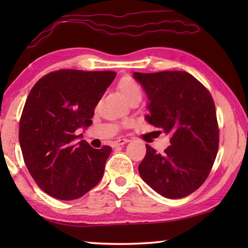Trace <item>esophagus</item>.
<instances>
[{
    "instance_id": "1",
    "label": "esophagus",
    "mask_w": 248,
    "mask_h": 248,
    "mask_svg": "<svg viewBox=\"0 0 248 248\" xmlns=\"http://www.w3.org/2000/svg\"><path fill=\"white\" fill-rule=\"evenodd\" d=\"M128 141H130V140H128V139L118 138L117 140H115V141L113 142V147L115 148V147H118V145H123V144H125V143H127Z\"/></svg>"
}]
</instances>
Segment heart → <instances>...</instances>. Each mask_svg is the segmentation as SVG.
<instances>
[{"mask_svg":"<svg viewBox=\"0 0 248 248\" xmlns=\"http://www.w3.org/2000/svg\"><path fill=\"white\" fill-rule=\"evenodd\" d=\"M117 88L122 93V96H123L127 101L130 100L131 98H133L135 96H141L142 94L140 86H139L133 79H131V78L128 77L122 78L120 82L117 84Z\"/></svg>","mask_w":248,"mask_h":248,"instance_id":"1","label":"heart"}]
</instances>
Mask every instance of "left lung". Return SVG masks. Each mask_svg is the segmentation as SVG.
Here are the masks:
<instances>
[{
  "label": "left lung",
  "instance_id": "8db88e82",
  "mask_svg": "<svg viewBox=\"0 0 248 248\" xmlns=\"http://www.w3.org/2000/svg\"><path fill=\"white\" fill-rule=\"evenodd\" d=\"M148 96V123L170 135L164 154L147 144L141 178L167 199L185 198L208 177L219 147L216 106L208 89L183 71L134 72Z\"/></svg>",
  "mask_w": 248,
  "mask_h": 248
}]
</instances>
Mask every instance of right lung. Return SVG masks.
I'll return each mask as SVG.
<instances>
[{"label":"right lung","instance_id":"add662e5","mask_svg":"<svg viewBox=\"0 0 248 248\" xmlns=\"http://www.w3.org/2000/svg\"><path fill=\"white\" fill-rule=\"evenodd\" d=\"M113 71L59 70L30 90L19 124L23 160L37 185L64 201L79 199L104 175L111 148L77 141L89 127L94 107L110 86Z\"/></svg>","mask_w":248,"mask_h":248}]
</instances>
